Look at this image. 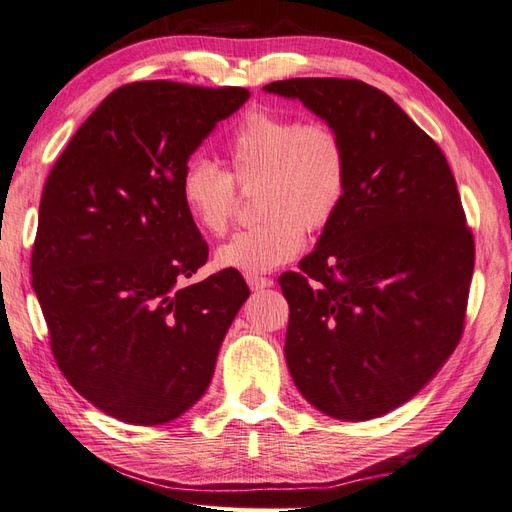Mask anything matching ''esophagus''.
Here are the masks:
<instances>
[{
  "mask_svg": "<svg viewBox=\"0 0 512 512\" xmlns=\"http://www.w3.org/2000/svg\"><path fill=\"white\" fill-rule=\"evenodd\" d=\"M246 283L251 290H266V287H272V279L268 277H259V274H246Z\"/></svg>",
  "mask_w": 512,
  "mask_h": 512,
  "instance_id": "esophagus-1",
  "label": "esophagus"
}]
</instances>
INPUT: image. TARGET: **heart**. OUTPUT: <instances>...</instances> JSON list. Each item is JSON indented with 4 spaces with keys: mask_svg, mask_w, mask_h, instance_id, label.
<instances>
[{
    "mask_svg": "<svg viewBox=\"0 0 512 512\" xmlns=\"http://www.w3.org/2000/svg\"><path fill=\"white\" fill-rule=\"evenodd\" d=\"M231 175L194 157L179 181L181 203L203 233L220 235L242 190L255 189L257 225L218 246L216 266L259 274L292 261L305 246V227L320 231L337 216L348 190V147L339 131L322 121L257 108L227 140Z\"/></svg>",
    "mask_w": 512,
    "mask_h": 512,
    "instance_id": "heart-1",
    "label": "heart"
}]
</instances>
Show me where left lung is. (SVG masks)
Wrapping results in <instances>:
<instances>
[{
    "label": "left lung",
    "instance_id": "left-lung-1",
    "mask_svg": "<svg viewBox=\"0 0 512 512\" xmlns=\"http://www.w3.org/2000/svg\"><path fill=\"white\" fill-rule=\"evenodd\" d=\"M266 93L303 101L344 136L346 199L298 268L285 359L298 391L346 422L409 402L463 335L474 235L448 160L383 90L294 77Z\"/></svg>",
    "mask_w": 512,
    "mask_h": 512
}]
</instances>
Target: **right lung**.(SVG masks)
Returning a JSON list of instances; mask_svg holds the SVG:
<instances>
[{"label":"right lung","instance_id":"add662e5","mask_svg":"<svg viewBox=\"0 0 512 512\" xmlns=\"http://www.w3.org/2000/svg\"><path fill=\"white\" fill-rule=\"evenodd\" d=\"M248 97L166 80L121 86L47 177L32 285L49 344L75 391L125 424L173 422L203 396L251 294L235 270L183 285L207 242L179 194L190 155Z\"/></svg>","mask_w":512,"mask_h":512}]
</instances>
